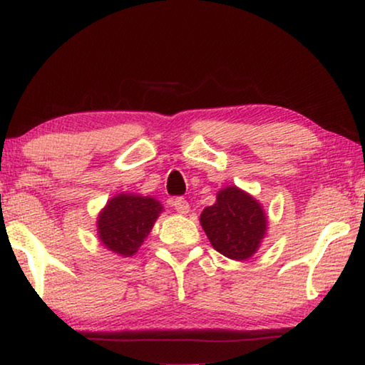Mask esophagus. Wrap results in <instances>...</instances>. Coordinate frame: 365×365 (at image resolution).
<instances>
[{"mask_svg":"<svg viewBox=\"0 0 365 365\" xmlns=\"http://www.w3.org/2000/svg\"><path fill=\"white\" fill-rule=\"evenodd\" d=\"M174 207L178 214H188L190 212V205L187 200H183V197H177L174 200Z\"/></svg>","mask_w":365,"mask_h":365,"instance_id":"34e87169","label":"esophagus"}]
</instances>
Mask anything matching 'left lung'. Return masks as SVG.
Instances as JSON below:
<instances>
[{
    "instance_id": "8db88e82",
    "label": "left lung",
    "mask_w": 365,
    "mask_h": 365,
    "mask_svg": "<svg viewBox=\"0 0 365 365\" xmlns=\"http://www.w3.org/2000/svg\"><path fill=\"white\" fill-rule=\"evenodd\" d=\"M200 222L212 248L233 261L255 256L269 225L261 202L237 185L219 190L215 202L201 212Z\"/></svg>"
}]
</instances>
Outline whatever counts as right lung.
<instances>
[{"label": "right lung", "instance_id": "1", "mask_svg": "<svg viewBox=\"0 0 365 365\" xmlns=\"http://www.w3.org/2000/svg\"><path fill=\"white\" fill-rule=\"evenodd\" d=\"M164 206L151 196L117 193L96 217V233L104 248L120 257L137 255Z\"/></svg>", "mask_w": 365, "mask_h": 365}]
</instances>
